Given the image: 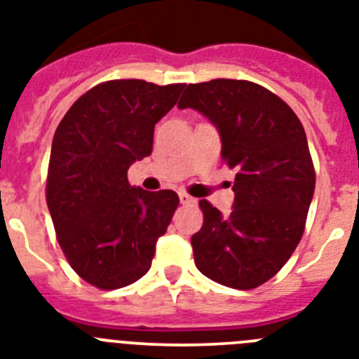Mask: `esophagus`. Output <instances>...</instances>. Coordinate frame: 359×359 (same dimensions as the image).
<instances>
[{
    "instance_id": "1",
    "label": "esophagus",
    "mask_w": 359,
    "mask_h": 359,
    "mask_svg": "<svg viewBox=\"0 0 359 359\" xmlns=\"http://www.w3.org/2000/svg\"><path fill=\"white\" fill-rule=\"evenodd\" d=\"M179 198H180V202H182V204H191V202H195V198L189 197L188 193H184V191L179 193Z\"/></svg>"
}]
</instances>
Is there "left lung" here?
<instances>
[{"mask_svg": "<svg viewBox=\"0 0 359 359\" xmlns=\"http://www.w3.org/2000/svg\"><path fill=\"white\" fill-rule=\"evenodd\" d=\"M179 108L197 110L217 128L224 161L236 170L231 213L198 202L204 224L191 236L195 264L227 287H258L304 235L316 180L304 126L278 95L251 81L189 85Z\"/></svg>", "mask_w": 359, "mask_h": 359, "instance_id": "1", "label": "left lung"}]
</instances>
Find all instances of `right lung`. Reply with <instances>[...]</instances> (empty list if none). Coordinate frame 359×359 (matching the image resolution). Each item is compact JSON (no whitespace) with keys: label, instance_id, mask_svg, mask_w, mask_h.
<instances>
[{"label":"right lung","instance_id":"obj_1","mask_svg":"<svg viewBox=\"0 0 359 359\" xmlns=\"http://www.w3.org/2000/svg\"><path fill=\"white\" fill-rule=\"evenodd\" d=\"M182 90L141 79L101 83L72 104L55 130L46 204L68 264L95 287L142 278L179 205L171 189L130 186L128 168L151 154L155 124Z\"/></svg>","mask_w":359,"mask_h":359}]
</instances>
